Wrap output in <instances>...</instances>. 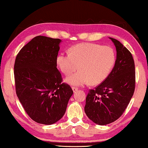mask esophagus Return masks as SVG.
<instances>
[{"instance_id": "34e87169", "label": "esophagus", "mask_w": 148, "mask_h": 148, "mask_svg": "<svg viewBox=\"0 0 148 148\" xmlns=\"http://www.w3.org/2000/svg\"><path fill=\"white\" fill-rule=\"evenodd\" d=\"M72 90H73L74 93H75V92H76V91H77L78 90V88H75V87H72Z\"/></svg>"}]
</instances>
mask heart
I'll return each instance as SVG.
<instances>
[{
    "instance_id": "heart-1",
    "label": "heart",
    "mask_w": 148,
    "mask_h": 148,
    "mask_svg": "<svg viewBox=\"0 0 148 148\" xmlns=\"http://www.w3.org/2000/svg\"><path fill=\"white\" fill-rule=\"evenodd\" d=\"M115 53L109 46L83 43L70 49V53H60L57 64L64 74L78 69L76 73L66 77V82L71 85L81 86L89 84H98L109 76L115 62Z\"/></svg>"
}]
</instances>
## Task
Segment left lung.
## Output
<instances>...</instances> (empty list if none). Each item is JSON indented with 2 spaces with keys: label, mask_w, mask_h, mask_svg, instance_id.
I'll return each instance as SVG.
<instances>
[{
  "label": "left lung",
  "mask_w": 148,
  "mask_h": 148,
  "mask_svg": "<svg viewBox=\"0 0 148 148\" xmlns=\"http://www.w3.org/2000/svg\"><path fill=\"white\" fill-rule=\"evenodd\" d=\"M109 39L116 47L115 64L107 78L89 91L84 107L88 118L99 125L117 120L125 111L135 90V65L132 54L120 41Z\"/></svg>",
  "instance_id": "8db88e82"
}]
</instances>
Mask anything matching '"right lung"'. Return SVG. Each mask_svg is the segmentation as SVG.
<instances>
[{"label": "right lung", "mask_w": 148, "mask_h": 148, "mask_svg": "<svg viewBox=\"0 0 148 148\" xmlns=\"http://www.w3.org/2000/svg\"><path fill=\"white\" fill-rule=\"evenodd\" d=\"M60 39L37 36L16 56V92L25 111L33 121L52 125L64 115L73 91L62 83L57 68Z\"/></svg>", "instance_id": "add662e5"}]
</instances>
